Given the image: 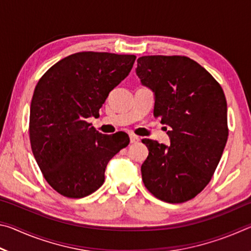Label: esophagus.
I'll list each match as a JSON object with an SVG mask.
<instances>
[{
  "mask_svg": "<svg viewBox=\"0 0 251 251\" xmlns=\"http://www.w3.org/2000/svg\"><path fill=\"white\" fill-rule=\"evenodd\" d=\"M129 139H130V143H137V142H139L141 141V138L138 137V136H136V135H133V134H130L129 135Z\"/></svg>",
  "mask_w": 251,
  "mask_h": 251,
  "instance_id": "obj_1",
  "label": "esophagus"
}]
</instances>
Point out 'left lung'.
<instances>
[{
	"instance_id": "obj_1",
	"label": "left lung",
	"mask_w": 251,
	"mask_h": 251,
	"mask_svg": "<svg viewBox=\"0 0 251 251\" xmlns=\"http://www.w3.org/2000/svg\"><path fill=\"white\" fill-rule=\"evenodd\" d=\"M136 74L154 93V116L167 125L171 139V146L142 141L150 151L141 168L144 185L163 201H189L210 181L226 146L223 88L186 56H142Z\"/></svg>"
}]
</instances>
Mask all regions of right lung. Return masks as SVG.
<instances>
[{
	"mask_svg": "<svg viewBox=\"0 0 251 251\" xmlns=\"http://www.w3.org/2000/svg\"><path fill=\"white\" fill-rule=\"evenodd\" d=\"M135 55L82 52L61 59L34 90L29 114L33 155L63 196L83 198L104 184L108 161L128 135H105L87 123L133 67Z\"/></svg>",
	"mask_w": 251,
	"mask_h": 251,
	"instance_id": "1",
	"label": "right lung"
}]
</instances>
